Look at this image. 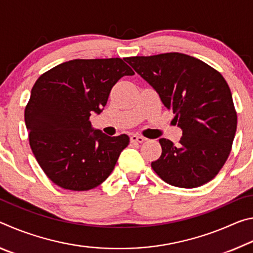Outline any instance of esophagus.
<instances>
[{
  "label": "esophagus",
  "instance_id": "obj_1",
  "mask_svg": "<svg viewBox=\"0 0 253 253\" xmlns=\"http://www.w3.org/2000/svg\"><path fill=\"white\" fill-rule=\"evenodd\" d=\"M145 140H146V138H144L143 136H139V135H131L130 136V142L131 143H144Z\"/></svg>",
  "mask_w": 253,
  "mask_h": 253
}]
</instances>
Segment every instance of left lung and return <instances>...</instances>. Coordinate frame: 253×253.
Segmentation results:
<instances>
[{
    "mask_svg": "<svg viewBox=\"0 0 253 253\" xmlns=\"http://www.w3.org/2000/svg\"><path fill=\"white\" fill-rule=\"evenodd\" d=\"M126 61L155 89L183 131L175 146L161 138L162 155L152 169L173 186L193 188L220 172L237 130L232 93L219 71L191 55L169 52Z\"/></svg>",
    "mask_w": 253,
    "mask_h": 253,
    "instance_id": "1",
    "label": "left lung"
}]
</instances>
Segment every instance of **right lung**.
I'll use <instances>...</instances> for the list:
<instances>
[{"mask_svg": "<svg viewBox=\"0 0 253 253\" xmlns=\"http://www.w3.org/2000/svg\"><path fill=\"white\" fill-rule=\"evenodd\" d=\"M132 75L121 58L75 59L36 81L24 122L34 156L55 185L88 191L113 172L129 137L93 129L89 117L101 113L122 77Z\"/></svg>", "mask_w": 253, "mask_h": 253, "instance_id": "add662e5", "label": "right lung"}]
</instances>
